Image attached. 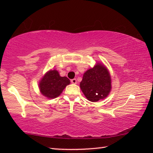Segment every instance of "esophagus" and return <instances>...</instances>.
Returning <instances> with one entry per match:
<instances>
[{
    "label": "esophagus",
    "instance_id": "34e87169",
    "mask_svg": "<svg viewBox=\"0 0 153 153\" xmlns=\"http://www.w3.org/2000/svg\"><path fill=\"white\" fill-rule=\"evenodd\" d=\"M71 82L72 84H77V79H75V78L73 79H71Z\"/></svg>",
    "mask_w": 153,
    "mask_h": 153
}]
</instances>
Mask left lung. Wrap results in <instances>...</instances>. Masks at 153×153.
I'll list each match as a JSON object with an SVG mask.
<instances>
[{"instance_id":"1","label":"left lung","mask_w":153,"mask_h":153,"mask_svg":"<svg viewBox=\"0 0 153 153\" xmlns=\"http://www.w3.org/2000/svg\"><path fill=\"white\" fill-rule=\"evenodd\" d=\"M80 88L88 100L97 102L108 97L111 90V77L104 64H97L85 72L80 82Z\"/></svg>"}]
</instances>
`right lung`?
<instances>
[{
  "mask_svg": "<svg viewBox=\"0 0 153 153\" xmlns=\"http://www.w3.org/2000/svg\"><path fill=\"white\" fill-rule=\"evenodd\" d=\"M69 84L70 80L67 77H61L57 70L51 69L40 80L39 89L43 96L52 99L58 97Z\"/></svg>",
  "mask_w": 153,
  "mask_h": 153,
  "instance_id": "obj_1",
  "label": "right lung"
}]
</instances>
